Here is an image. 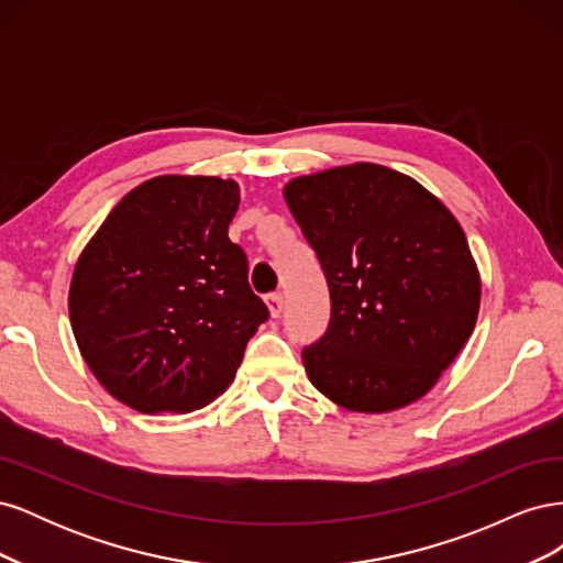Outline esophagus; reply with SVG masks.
I'll return each mask as SVG.
<instances>
[{
	"label": "esophagus",
	"instance_id": "obj_1",
	"mask_svg": "<svg viewBox=\"0 0 563 563\" xmlns=\"http://www.w3.org/2000/svg\"><path fill=\"white\" fill-rule=\"evenodd\" d=\"M267 310H269V317L272 319H277L279 314H282V310H284V298H282V294H272V296H267Z\"/></svg>",
	"mask_w": 563,
	"mask_h": 563
}]
</instances>
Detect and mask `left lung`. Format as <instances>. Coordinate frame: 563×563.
<instances>
[{
	"instance_id": "left-lung-1",
	"label": "left lung",
	"mask_w": 563,
	"mask_h": 563,
	"mask_svg": "<svg viewBox=\"0 0 563 563\" xmlns=\"http://www.w3.org/2000/svg\"><path fill=\"white\" fill-rule=\"evenodd\" d=\"M284 199L331 294L329 331L302 352L310 383L354 413L422 399L465 347L482 302L455 216L416 178L373 162L291 178Z\"/></svg>"
}]
</instances>
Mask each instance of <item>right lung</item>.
I'll list each match as a JSON object with an SVG mask.
<instances>
[{"mask_svg":"<svg viewBox=\"0 0 563 563\" xmlns=\"http://www.w3.org/2000/svg\"><path fill=\"white\" fill-rule=\"evenodd\" d=\"M240 185L157 176L117 203L79 253L67 310L81 360L139 413H190L234 380L267 319L228 228Z\"/></svg>","mask_w":563,"mask_h":563,"instance_id":"right-lung-1","label":"right lung"}]
</instances>
